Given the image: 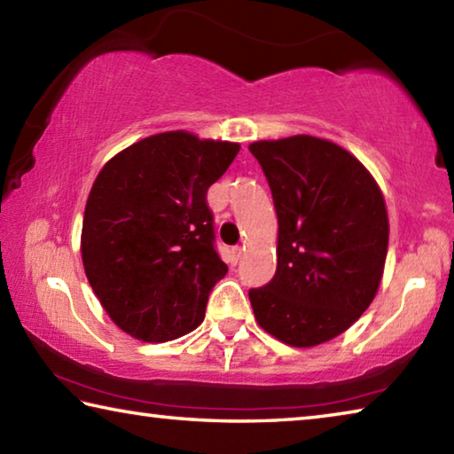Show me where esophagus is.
I'll return each instance as SVG.
<instances>
[{"label": "esophagus", "mask_w": 454, "mask_h": 454, "mask_svg": "<svg viewBox=\"0 0 454 454\" xmlns=\"http://www.w3.org/2000/svg\"><path fill=\"white\" fill-rule=\"evenodd\" d=\"M240 258H242V248L240 246H234V248L230 250V262L236 266L238 262H240Z\"/></svg>", "instance_id": "obj_1"}]
</instances>
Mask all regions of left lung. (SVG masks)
I'll return each instance as SVG.
<instances>
[{
	"label": "left lung",
	"mask_w": 454,
	"mask_h": 454,
	"mask_svg": "<svg viewBox=\"0 0 454 454\" xmlns=\"http://www.w3.org/2000/svg\"><path fill=\"white\" fill-rule=\"evenodd\" d=\"M262 166L278 216L274 278L250 288L268 334L317 347L355 325L379 290L388 248L384 198L340 145L292 136L248 145Z\"/></svg>",
	"instance_id": "1"
}]
</instances>
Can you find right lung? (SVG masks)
<instances>
[{"label": "right lung", "instance_id": "add662e5", "mask_svg": "<svg viewBox=\"0 0 454 454\" xmlns=\"http://www.w3.org/2000/svg\"><path fill=\"white\" fill-rule=\"evenodd\" d=\"M238 150L178 129L132 144L98 174L82 260L91 290L129 336L166 342L204 320L214 284L228 272L206 194Z\"/></svg>", "mask_w": 454, "mask_h": 454}]
</instances>
